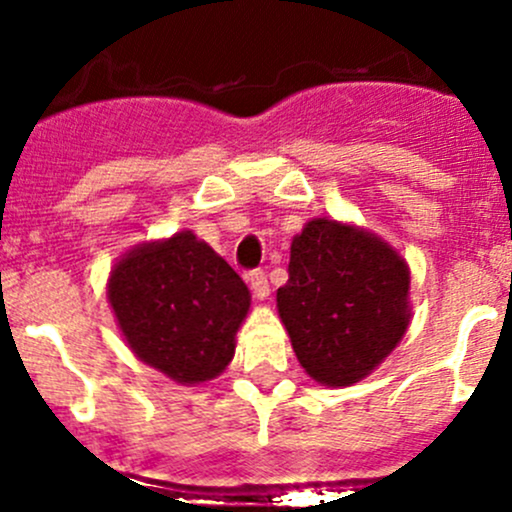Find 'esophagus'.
<instances>
[{"label":"esophagus","mask_w":512,"mask_h":512,"mask_svg":"<svg viewBox=\"0 0 512 512\" xmlns=\"http://www.w3.org/2000/svg\"><path fill=\"white\" fill-rule=\"evenodd\" d=\"M247 280H250L252 294H255L257 299H267V297H270V282H267L265 272H262V270H252Z\"/></svg>","instance_id":"1"}]
</instances>
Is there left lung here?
<instances>
[{
  "label": "left lung",
  "instance_id": "1",
  "mask_svg": "<svg viewBox=\"0 0 512 512\" xmlns=\"http://www.w3.org/2000/svg\"><path fill=\"white\" fill-rule=\"evenodd\" d=\"M277 309L299 364L324 386L364 379L409 327V267L379 237L309 220L292 240Z\"/></svg>",
  "mask_w": 512,
  "mask_h": 512
}]
</instances>
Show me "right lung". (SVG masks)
I'll use <instances>...</instances> for the list:
<instances>
[{
	"label": "right lung",
	"instance_id": "add662e5",
	"mask_svg": "<svg viewBox=\"0 0 512 512\" xmlns=\"http://www.w3.org/2000/svg\"><path fill=\"white\" fill-rule=\"evenodd\" d=\"M108 299L128 347L180 384L218 376L235 354L250 289L190 230L128 252Z\"/></svg>",
	"mask_w": 512,
	"mask_h": 512
}]
</instances>
